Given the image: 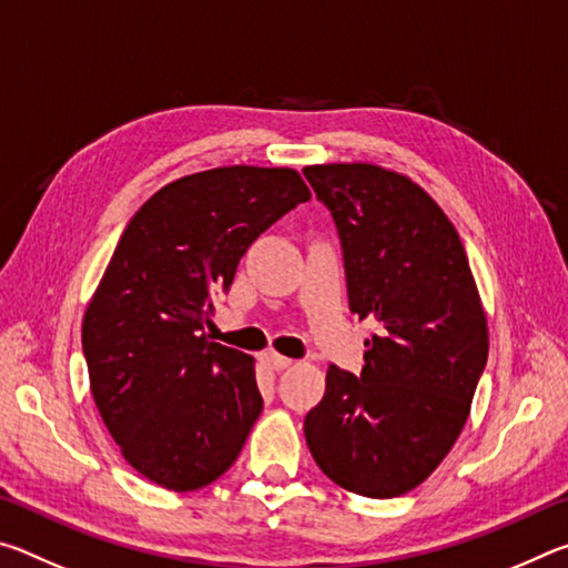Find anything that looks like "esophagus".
Returning a JSON list of instances; mask_svg holds the SVG:
<instances>
[{
	"label": "esophagus",
	"instance_id": "1",
	"mask_svg": "<svg viewBox=\"0 0 568 568\" xmlns=\"http://www.w3.org/2000/svg\"><path fill=\"white\" fill-rule=\"evenodd\" d=\"M263 361H265L267 368H273V371H285V368H291V365H293L291 358H285V355H277V353H265Z\"/></svg>",
	"mask_w": 568,
	"mask_h": 568
}]
</instances>
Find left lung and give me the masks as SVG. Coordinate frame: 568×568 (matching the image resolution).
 <instances>
[{"mask_svg": "<svg viewBox=\"0 0 568 568\" xmlns=\"http://www.w3.org/2000/svg\"><path fill=\"white\" fill-rule=\"evenodd\" d=\"M341 237L351 313L376 323L361 376L331 365L305 416L335 484L393 498L423 484L468 418L488 328L464 243L416 182L368 162L303 170Z\"/></svg>", "mask_w": 568, "mask_h": 568, "instance_id": "obj_1", "label": "left lung"}]
</instances>
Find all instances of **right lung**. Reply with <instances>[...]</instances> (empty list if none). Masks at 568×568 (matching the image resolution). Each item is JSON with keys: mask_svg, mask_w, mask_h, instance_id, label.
Instances as JSON below:
<instances>
[{"mask_svg": "<svg viewBox=\"0 0 568 568\" xmlns=\"http://www.w3.org/2000/svg\"><path fill=\"white\" fill-rule=\"evenodd\" d=\"M307 200L291 168H215L158 190L124 227L82 351L104 426L152 484L195 491L243 450L263 410L255 358L203 328L245 250Z\"/></svg>", "mask_w": 568, "mask_h": 568, "instance_id": "add662e5", "label": "right lung"}]
</instances>
